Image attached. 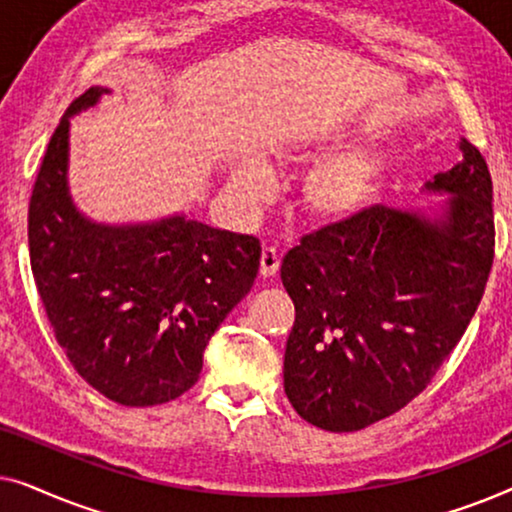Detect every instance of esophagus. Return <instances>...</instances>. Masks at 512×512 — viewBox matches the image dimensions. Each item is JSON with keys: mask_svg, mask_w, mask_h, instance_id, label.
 <instances>
[{"mask_svg": "<svg viewBox=\"0 0 512 512\" xmlns=\"http://www.w3.org/2000/svg\"><path fill=\"white\" fill-rule=\"evenodd\" d=\"M279 270V254L275 247H265L263 254H261V275L263 277H272L277 275Z\"/></svg>", "mask_w": 512, "mask_h": 512, "instance_id": "obj_1", "label": "esophagus"}]
</instances>
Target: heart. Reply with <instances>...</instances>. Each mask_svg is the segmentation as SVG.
<instances>
[{
	"label": "heart",
	"instance_id": "1",
	"mask_svg": "<svg viewBox=\"0 0 512 512\" xmlns=\"http://www.w3.org/2000/svg\"><path fill=\"white\" fill-rule=\"evenodd\" d=\"M307 156H317V151H307ZM382 174L384 163L375 153L349 151L328 158L305 177L298 200L300 214L317 228L347 226L366 212ZM237 186L258 198L268 188V174L258 163H249L237 172Z\"/></svg>",
	"mask_w": 512,
	"mask_h": 512
}]
</instances>
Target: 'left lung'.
I'll list each match as a JSON object with an SVG mask.
<instances>
[{"mask_svg":"<svg viewBox=\"0 0 512 512\" xmlns=\"http://www.w3.org/2000/svg\"><path fill=\"white\" fill-rule=\"evenodd\" d=\"M459 151V163L426 184L450 193L443 216L373 205L284 256L296 305L284 391L305 422L347 433L394 415L471 324L494 261L492 177L468 139Z\"/></svg>","mask_w":512,"mask_h":512,"instance_id":"8db88e82","label":"left lung"}]
</instances>
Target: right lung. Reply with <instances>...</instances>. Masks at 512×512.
Masks as SVG:
<instances>
[{"label":"right lung","instance_id":"add662e5","mask_svg":"<svg viewBox=\"0 0 512 512\" xmlns=\"http://www.w3.org/2000/svg\"><path fill=\"white\" fill-rule=\"evenodd\" d=\"M104 93L76 97L48 142L27 216L30 263L76 373L109 401L146 408L198 382L209 338L254 286L261 242L179 214L135 226L86 219L67 186L69 118Z\"/></svg>","mask_w":512,"mask_h":512}]
</instances>
